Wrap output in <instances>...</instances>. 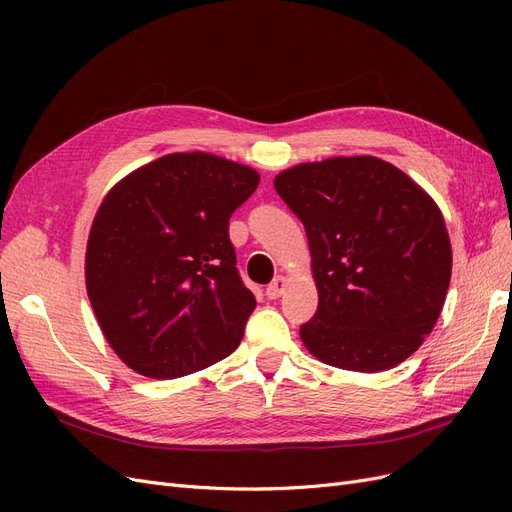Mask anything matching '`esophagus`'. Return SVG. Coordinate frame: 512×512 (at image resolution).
<instances>
[{
  "instance_id": "esophagus-1",
  "label": "esophagus",
  "mask_w": 512,
  "mask_h": 512,
  "mask_svg": "<svg viewBox=\"0 0 512 512\" xmlns=\"http://www.w3.org/2000/svg\"><path fill=\"white\" fill-rule=\"evenodd\" d=\"M284 286H286V277L284 275H277L275 280L267 286V297L269 299H277L284 292Z\"/></svg>"
}]
</instances>
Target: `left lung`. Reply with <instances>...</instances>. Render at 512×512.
<instances>
[{
	"label": "left lung",
	"instance_id": "obj_1",
	"mask_svg": "<svg viewBox=\"0 0 512 512\" xmlns=\"http://www.w3.org/2000/svg\"><path fill=\"white\" fill-rule=\"evenodd\" d=\"M273 185L303 222L312 252L318 309L301 324L305 348L365 374L406 361L431 333L451 284L438 205L371 156L299 164Z\"/></svg>",
	"mask_w": 512,
	"mask_h": 512
}]
</instances>
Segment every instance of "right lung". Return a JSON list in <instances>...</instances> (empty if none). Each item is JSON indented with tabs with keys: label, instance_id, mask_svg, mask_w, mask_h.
Instances as JSON below:
<instances>
[{
	"label": "right lung",
	"instance_id": "1",
	"mask_svg": "<svg viewBox=\"0 0 512 512\" xmlns=\"http://www.w3.org/2000/svg\"><path fill=\"white\" fill-rule=\"evenodd\" d=\"M258 173L211 153H170L108 192L85 282L106 342L136 374L188 376L235 350L256 307L228 237Z\"/></svg>",
	"mask_w": 512,
	"mask_h": 512
}]
</instances>
